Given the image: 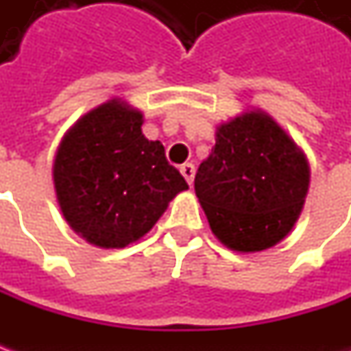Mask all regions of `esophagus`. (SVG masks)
Returning a JSON list of instances; mask_svg holds the SVG:
<instances>
[{
    "instance_id": "esophagus-1",
    "label": "esophagus",
    "mask_w": 351,
    "mask_h": 351,
    "mask_svg": "<svg viewBox=\"0 0 351 351\" xmlns=\"http://www.w3.org/2000/svg\"><path fill=\"white\" fill-rule=\"evenodd\" d=\"M180 171H182V176L187 180V183L189 185H193V178H195V166L193 164H183L182 168H180Z\"/></svg>"
}]
</instances>
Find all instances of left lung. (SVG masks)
<instances>
[{
	"label": "left lung",
	"mask_w": 351,
	"mask_h": 351,
	"mask_svg": "<svg viewBox=\"0 0 351 351\" xmlns=\"http://www.w3.org/2000/svg\"><path fill=\"white\" fill-rule=\"evenodd\" d=\"M308 182L303 150L267 113L252 109L217 128L215 148L195 173V193L226 248L262 252L289 234Z\"/></svg>",
	"instance_id": "1"
}]
</instances>
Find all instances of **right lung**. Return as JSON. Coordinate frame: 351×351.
I'll return each mask as SVG.
<instances>
[{
	"label": "right lung",
	"instance_id": "right-lung-1",
	"mask_svg": "<svg viewBox=\"0 0 351 351\" xmlns=\"http://www.w3.org/2000/svg\"><path fill=\"white\" fill-rule=\"evenodd\" d=\"M142 113L111 99L77 119L54 158L62 215L99 248H125L146 234L180 191L189 189L169 166L160 141L142 134Z\"/></svg>",
	"mask_w": 351,
	"mask_h": 351
}]
</instances>
